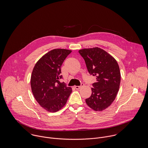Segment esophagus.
<instances>
[{
    "label": "esophagus",
    "instance_id": "34e87169",
    "mask_svg": "<svg viewBox=\"0 0 148 148\" xmlns=\"http://www.w3.org/2000/svg\"><path fill=\"white\" fill-rule=\"evenodd\" d=\"M83 84H82V85L81 86H75V88H76V89H77V90H79V89H80L82 86H83Z\"/></svg>",
    "mask_w": 148,
    "mask_h": 148
}]
</instances>
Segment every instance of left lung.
Masks as SVG:
<instances>
[{"mask_svg":"<svg viewBox=\"0 0 148 148\" xmlns=\"http://www.w3.org/2000/svg\"><path fill=\"white\" fill-rule=\"evenodd\" d=\"M90 75L96 77L86 104L95 111H102L113 102L121 82L120 68L116 59L104 49L94 47L79 51Z\"/></svg>","mask_w":148,"mask_h":148,"instance_id":"1","label":"left lung"}]
</instances>
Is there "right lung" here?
Instances as JSON below:
<instances>
[{"label":"right lung","mask_w":148,"mask_h":148,"mask_svg":"<svg viewBox=\"0 0 148 148\" xmlns=\"http://www.w3.org/2000/svg\"><path fill=\"white\" fill-rule=\"evenodd\" d=\"M71 52L66 49L51 50L37 62L32 70L30 82L33 95L39 104L49 112L60 110L72 93L71 87L59 81L62 78V64Z\"/></svg>","instance_id":"right-lung-1"}]
</instances>
